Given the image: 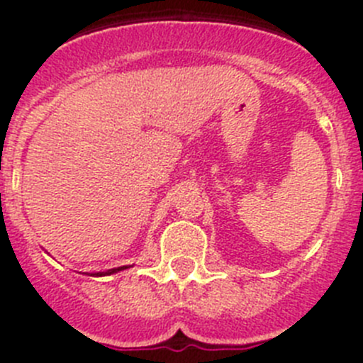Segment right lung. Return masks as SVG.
<instances>
[{"mask_svg": "<svg viewBox=\"0 0 363 363\" xmlns=\"http://www.w3.org/2000/svg\"><path fill=\"white\" fill-rule=\"evenodd\" d=\"M124 269H128V265L117 267V269H111V270H107V272H93L91 276H111V274H116V272H119V270H124Z\"/></svg>", "mask_w": 363, "mask_h": 363, "instance_id": "1", "label": "right lung"}]
</instances>
